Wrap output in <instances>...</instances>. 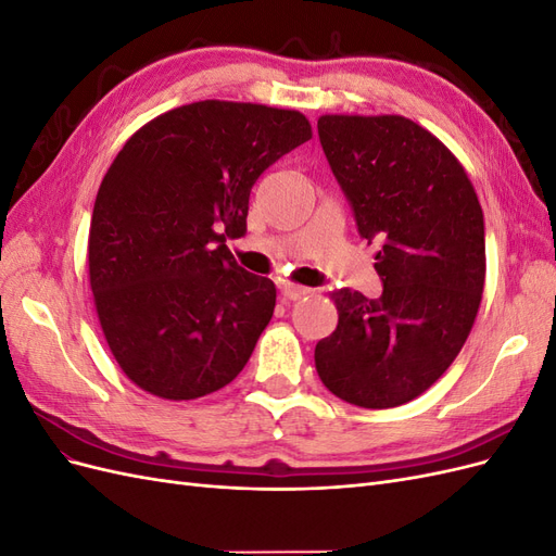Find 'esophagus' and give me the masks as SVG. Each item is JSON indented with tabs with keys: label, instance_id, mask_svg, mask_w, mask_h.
<instances>
[{
	"label": "esophagus",
	"instance_id": "obj_1",
	"mask_svg": "<svg viewBox=\"0 0 556 556\" xmlns=\"http://www.w3.org/2000/svg\"><path fill=\"white\" fill-rule=\"evenodd\" d=\"M313 290L311 288H301V285H294V282H282L280 285V294L285 301H296V299H304L308 296Z\"/></svg>",
	"mask_w": 556,
	"mask_h": 556
}]
</instances>
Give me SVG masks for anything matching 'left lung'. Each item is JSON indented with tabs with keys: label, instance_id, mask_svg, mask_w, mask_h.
Wrapping results in <instances>:
<instances>
[{
	"label": "left lung",
	"instance_id": "8db88e82",
	"mask_svg": "<svg viewBox=\"0 0 556 556\" xmlns=\"http://www.w3.org/2000/svg\"><path fill=\"white\" fill-rule=\"evenodd\" d=\"M319 143L378 245L380 299L339 290V325L315 345L327 390L362 408L427 392L459 355L484 288L478 194L450 150L403 115H323Z\"/></svg>",
	"mask_w": 556,
	"mask_h": 556
}]
</instances>
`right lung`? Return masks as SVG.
<instances>
[{
    "instance_id": "add662e5",
    "label": "right lung",
    "mask_w": 556,
    "mask_h": 556,
    "mask_svg": "<svg viewBox=\"0 0 556 556\" xmlns=\"http://www.w3.org/2000/svg\"><path fill=\"white\" fill-rule=\"evenodd\" d=\"M313 137L299 111L194 102L157 115L99 185L90 288L115 362L141 390L190 401L229 384L276 308V285L225 245L252 185Z\"/></svg>"
}]
</instances>
